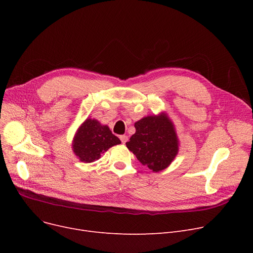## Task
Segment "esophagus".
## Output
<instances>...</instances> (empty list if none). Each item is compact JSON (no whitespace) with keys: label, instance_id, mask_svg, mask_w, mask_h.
<instances>
[{"label":"esophagus","instance_id":"esophagus-1","mask_svg":"<svg viewBox=\"0 0 253 253\" xmlns=\"http://www.w3.org/2000/svg\"><path fill=\"white\" fill-rule=\"evenodd\" d=\"M120 139H121L122 143H126V141L128 140V136L127 135H121V136H120Z\"/></svg>","mask_w":253,"mask_h":253}]
</instances>
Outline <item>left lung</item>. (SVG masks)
<instances>
[{
    "label": "left lung",
    "mask_w": 253,
    "mask_h": 253,
    "mask_svg": "<svg viewBox=\"0 0 253 253\" xmlns=\"http://www.w3.org/2000/svg\"><path fill=\"white\" fill-rule=\"evenodd\" d=\"M134 127L135 133L126 142L128 150L153 172L166 169L179 150L176 130L167 113L143 117Z\"/></svg>",
    "instance_id": "obj_1"
}]
</instances>
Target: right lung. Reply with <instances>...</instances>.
<instances>
[{
  "mask_svg": "<svg viewBox=\"0 0 253 253\" xmlns=\"http://www.w3.org/2000/svg\"><path fill=\"white\" fill-rule=\"evenodd\" d=\"M120 143L121 140L112 133L108 125L87 118L77 129L72 148L80 161L92 163L98 160L102 153Z\"/></svg>",
  "mask_w": 253,
  "mask_h": 253,
  "instance_id": "obj_1",
  "label": "right lung"
}]
</instances>
